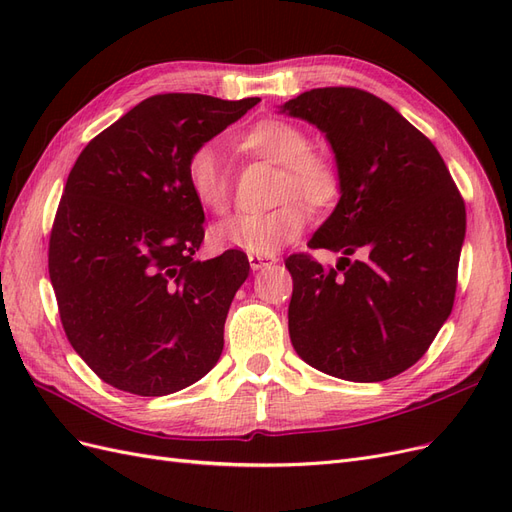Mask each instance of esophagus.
<instances>
[{"mask_svg":"<svg viewBox=\"0 0 512 512\" xmlns=\"http://www.w3.org/2000/svg\"><path fill=\"white\" fill-rule=\"evenodd\" d=\"M247 258H250V267H252V271L269 269V267H273L275 262H277V258H275V256H262V254H250Z\"/></svg>","mask_w":512,"mask_h":512,"instance_id":"esophagus-1","label":"esophagus"}]
</instances>
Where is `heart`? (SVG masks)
I'll use <instances>...</instances> for the list:
<instances>
[{
    "label": "heart",
    "instance_id": "b5f03b06",
    "mask_svg": "<svg viewBox=\"0 0 512 512\" xmlns=\"http://www.w3.org/2000/svg\"><path fill=\"white\" fill-rule=\"evenodd\" d=\"M237 147L247 156L280 166V177L275 181V203L280 205L265 213H241L215 224L209 241L215 250L273 256L303 232L309 211L302 201L314 209L331 207L342 192V177L327 153L309 149V136L284 119L256 121L237 136ZM185 181L205 211L218 215L228 211L230 173L218 147L205 143L190 153Z\"/></svg>",
    "mask_w": 512,
    "mask_h": 512
}]
</instances>
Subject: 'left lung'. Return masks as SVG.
Here are the masks:
<instances>
[{"label": "left lung", "mask_w": 512, "mask_h": 512, "mask_svg": "<svg viewBox=\"0 0 512 512\" xmlns=\"http://www.w3.org/2000/svg\"><path fill=\"white\" fill-rule=\"evenodd\" d=\"M280 113L327 136L342 177L337 207L307 243L342 258L331 269L307 254L286 260L290 342L329 376L389 380L451 316L466 205L429 138L374 94L312 89Z\"/></svg>", "instance_id": "obj_1"}]
</instances>
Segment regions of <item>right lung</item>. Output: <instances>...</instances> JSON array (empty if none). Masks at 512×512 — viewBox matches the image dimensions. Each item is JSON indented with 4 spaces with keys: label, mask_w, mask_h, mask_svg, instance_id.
Instances as JSON below:
<instances>
[{
    "label": "right lung",
    "mask_w": 512,
    "mask_h": 512,
    "mask_svg": "<svg viewBox=\"0 0 512 512\" xmlns=\"http://www.w3.org/2000/svg\"><path fill=\"white\" fill-rule=\"evenodd\" d=\"M258 102L151 96L100 132L70 170L49 275L68 342L119 391L177 393L220 359L250 262L239 250L194 258L205 211L185 164Z\"/></svg>",
    "instance_id": "add662e5"
}]
</instances>
